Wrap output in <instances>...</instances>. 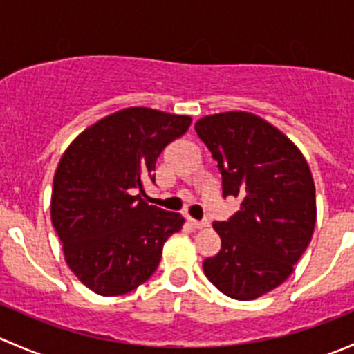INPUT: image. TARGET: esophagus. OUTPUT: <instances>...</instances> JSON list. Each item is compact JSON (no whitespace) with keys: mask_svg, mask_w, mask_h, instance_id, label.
<instances>
[{"mask_svg":"<svg viewBox=\"0 0 354 354\" xmlns=\"http://www.w3.org/2000/svg\"><path fill=\"white\" fill-rule=\"evenodd\" d=\"M187 223L190 224V226L197 227V230H203V227H209V221L203 219V221H197V219H192V217H187Z\"/></svg>","mask_w":354,"mask_h":354,"instance_id":"esophagus-1","label":"esophagus"}]
</instances>
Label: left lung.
<instances>
[{
  "label": "left lung",
  "instance_id": "left-lung-1",
  "mask_svg": "<svg viewBox=\"0 0 354 354\" xmlns=\"http://www.w3.org/2000/svg\"><path fill=\"white\" fill-rule=\"evenodd\" d=\"M195 131L217 160L224 197L241 198L234 216L212 224L221 250L203 274L230 298L255 299L288 279L312 240V173L286 135L252 113L210 114Z\"/></svg>",
  "mask_w": 354,
  "mask_h": 354
}]
</instances>
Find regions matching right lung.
<instances>
[{
    "label": "right lung",
    "instance_id": "add662e5",
    "mask_svg": "<svg viewBox=\"0 0 354 354\" xmlns=\"http://www.w3.org/2000/svg\"><path fill=\"white\" fill-rule=\"evenodd\" d=\"M190 116L127 108L82 131L63 154L53 181L51 221L71 272L101 296L133 291L156 272L162 246L181 214L149 205L144 181L180 138Z\"/></svg>",
    "mask_w": 354,
    "mask_h": 354
}]
</instances>
